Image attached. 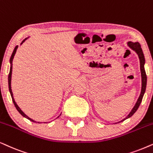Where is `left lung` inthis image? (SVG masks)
Listing matches in <instances>:
<instances>
[{
  "label": "left lung",
  "mask_w": 153,
  "mask_h": 153,
  "mask_svg": "<svg viewBox=\"0 0 153 153\" xmlns=\"http://www.w3.org/2000/svg\"><path fill=\"white\" fill-rule=\"evenodd\" d=\"M127 45L138 54V58H139L140 69V73H141V90H140V94L137 101H136V103H135V105H134L133 108L131 109V111L129 112V114H128V115L126 117L124 118L123 120H122L121 121L118 122V123H121V122H123L124 120H125L126 119H128V118L131 117V116L136 113V111H137L138 107H139L140 103H141L142 99H143V95L146 91V85H147V76H146L145 68H144V65H145V57H144L143 50H142L141 48H140V43L138 42H134L129 41V42H127Z\"/></svg>",
  "instance_id": "left-lung-1"
}]
</instances>
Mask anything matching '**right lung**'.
Here are the masks:
<instances>
[{
	"mask_svg": "<svg viewBox=\"0 0 153 153\" xmlns=\"http://www.w3.org/2000/svg\"><path fill=\"white\" fill-rule=\"evenodd\" d=\"M30 36H28V37H27V38H26L24 40H23V41H22V42H21V44H20V45H22V44L24 43V42H25V40H26L28 39V38H29ZM18 45H17L15 48V49H14V50H13V54H12V55H11V57H10V73H9V75H8V86H9V91H10V95H11V97H12V99H13V103H14V105H15V106L16 107V108H17V110L18 111V112H19V113L21 114V115L23 116V117H24L25 118H26V119H28V120H29L30 121H31V122H33V123H40V122H36V121H35V120H33V119H31V118H30L29 117H28V116H27L26 115L25 113H24L23 111H22V109L20 108L18 106V105L17 104V103H16V101H15V99H14V97H13V91H12V89H11V80H12V73H13V59H14V56H15V54H16V52H17V48H18ZM62 115V113L60 114L56 118H58L59 117V116Z\"/></svg>",
	"mask_w": 153,
	"mask_h": 153,
	"instance_id": "1",
	"label": "right lung"
}]
</instances>
